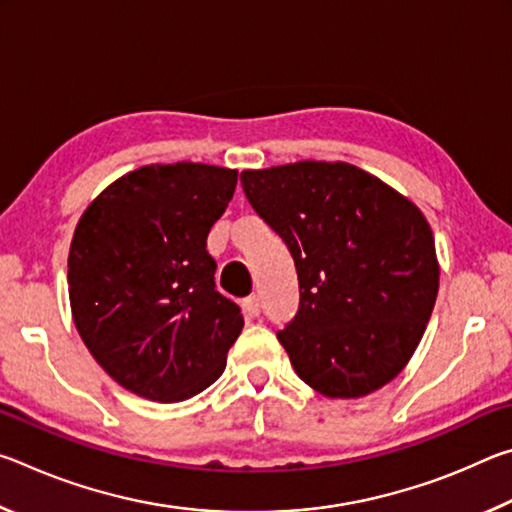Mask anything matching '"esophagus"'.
Listing matches in <instances>:
<instances>
[{
    "label": "esophagus",
    "instance_id": "34e87169",
    "mask_svg": "<svg viewBox=\"0 0 512 512\" xmlns=\"http://www.w3.org/2000/svg\"><path fill=\"white\" fill-rule=\"evenodd\" d=\"M244 311L248 316H259V311H262V302H259V296H250L244 300Z\"/></svg>",
    "mask_w": 512,
    "mask_h": 512
}]
</instances>
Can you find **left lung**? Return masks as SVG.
Wrapping results in <instances>:
<instances>
[{"mask_svg": "<svg viewBox=\"0 0 512 512\" xmlns=\"http://www.w3.org/2000/svg\"><path fill=\"white\" fill-rule=\"evenodd\" d=\"M241 187L296 264L298 311L277 341L298 377L327 397H361L400 375L438 296L418 207L345 162L241 171Z\"/></svg>", "mask_w": 512, "mask_h": 512, "instance_id": "8db88e82", "label": "left lung"}]
</instances>
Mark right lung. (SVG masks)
Here are the masks:
<instances>
[{"instance_id": "obj_1", "label": "right lung", "mask_w": 512, "mask_h": 512, "mask_svg": "<svg viewBox=\"0 0 512 512\" xmlns=\"http://www.w3.org/2000/svg\"><path fill=\"white\" fill-rule=\"evenodd\" d=\"M235 187L232 169L151 164L112 183L76 225V329L99 366L146 400L183 402L212 386L244 327L207 253Z\"/></svg>"}]
</instances>
